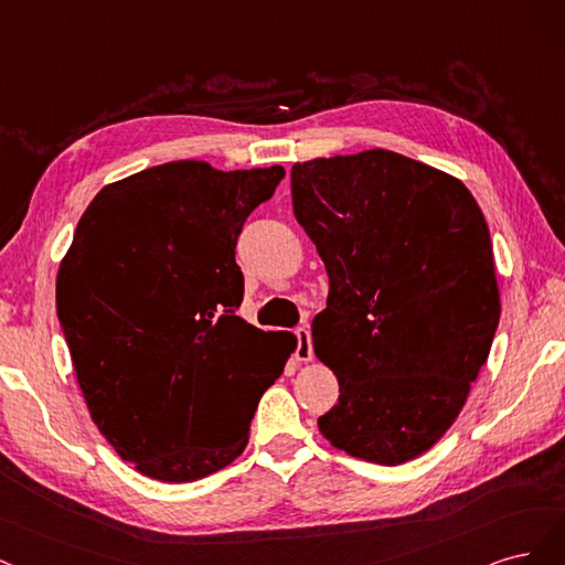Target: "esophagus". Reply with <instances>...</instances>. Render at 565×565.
I'll list each match as a JSON object with an SVG mask.
<instances>
[{"instance_id": "obj_1", "label": "esophagus", "mask_w": 565, "mask_h": 565, "mask_svg": "<svg viewBox=\"0 0 565 565\" xmlns=\"http://www.w3.org/2000/svg\"><path fill=\"white\" fill-rule=\"evenodd\" d=\"M296 338H298V350H296V359L298 361H312L315 359V352H312V335H309V329L307 326H300V329H296Z\"/></svg>"}]
</instances>
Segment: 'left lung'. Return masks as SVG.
Wrapping results in <instances>:
<instances>
[{
	"label": "left lung",
	"mask_w": 565,
	"mask_h": 565,
	"mask_svg": "<svg viewBox=\"0 0 565 565\" xmlns=\"http://www.w3.org/2000/svg\"><path fill=\"white\" fill-rule=\"evenodd\" d=\"M290 194L331 284L312 340L340 396L319 431L404 465L458 420L498 331L486 217L462 180L380 148L294 163Z\"/></svg>",
	"instance_id": "1"
}]
</instances>
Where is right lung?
<instances>
[{
    "instance_id": "obj_1",
    "label": "right lung",
    "mask_w": 565,
    "mask_h": 565,
    "mask_svg": "<svg viewBox=\"0 0 565 565\" xmlns=\"http://www.w3.org/2000/svg\"><path fill=\"white\" fill-rule=\"evenodd\" d=\"M281 167L169 161L105 185L61 260L56 307L90 420L163 483L232 465L294 344L234 312V246Z\"/></svg>"
}]
</instances>
